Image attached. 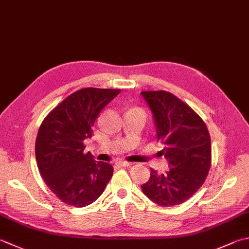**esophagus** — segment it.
I'll use <instances>...</instances> for the list:
<instances>
[{
    "label": "esophagus",
    "mask_w": 249,
    "mask_h": 249,
    "mask_svg": "<svg viewBox=\"0 0 249 249\" xmlns=\"http://www.w3.org/2000/svg\"><path fill=\"white\" fill-rule=\"evenodd\" d=\"M118 164L120 165V166H123V167H128L131 165V163L127 162V160H119Z\"/></svg>",
    "instance_id": "obj_1"
}]
</instances>
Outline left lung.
<instances>
[{
    "instance_id": "8db88e82",
    "label": "left lung",
    "mask_w": 249,
    "mask_h": 249,
    "mask_svg": "<svg viewBox=\"0 0 249 249\" xmlns=\"http://www.w3.org/2000/svg\"><path fill=\"white\" fill-rule=\"evenodd\" d=\"M141 96L152 112L157 138L164 144L162 152L169 166L166 174L151 169L141 190L160 206L179 205L205 181L212 162L211 136L203 120L170 92L142 91Z\"/></svg>"
}]
</instances>
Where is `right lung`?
I'll return each instance as SVG.
<instances>
[{
    "label": "right lung",
    "instance_id": "1",
    "mask_svg": "<svg viewBox=\"0 0 249 249\" xmlns=\"http://www.w3.org/2000/svg\"><path fill=\"white\" fill-rule=\"evenodd\" d=\"M121 89H83L58 105L38 129L36 159L44 181L68 205L84 207L98 198L113 174L112 165L84 152L101 110Z\"/></svg>",
    "mask_w": 249,
    "mask_h": 249
}]
</instances>
